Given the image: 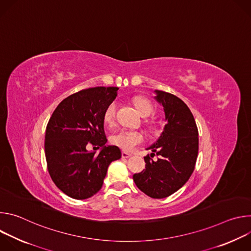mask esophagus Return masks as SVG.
<instances>
[{"label": "esophagus", "mask_w": 251, "mask_h": 251, "mask_svg": "<svg viewBox=\"0 0 251 251\" xmlns=\"http://www.w3.org/2000/svg\"><path fill=\"white\" fill-rule=\"evenodd\" d=\"M132 155L131 154H129V153H127V152H122V158L123 159H128V158H130Z\"/></svg>", "instance_id": "esophagus-1"}]
</instances>
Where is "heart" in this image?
Returning a JSON list of instances; mask_svg holds the SVG:
<instances>
[{
    "label": "heart",
    "instance_id": "heart-1",
    "mask_svg": "<svg viewBox=\"0 0 251 251\" xmlns=\"http://www.w3.org/2000/svg\"><path fill=\"white\" fill-rule=\"evenodd\" d=\"M135 105L137 107V110L140 113L142 117H149L154 112V107L152 103L143 97H138L135 99ZM116 109H117V103L116 101H112L108 106L106 107V109L103 114V120L105 124L112 125L114 123L115 115H116ZM114 145L118 146L119 148L125 150V151H132L137 145L141 144L143 142V135L138 131H132V130H122L118 132L117 134L112 136L111 139Z\"/></svg>",
    "mask_w": 251,
    "mask_h": 251
}]
</instances>
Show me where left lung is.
I'll use <instances>...</instances> for the list:
<instances>
[{
	"mask_svg": "<svg viewBox=\"0 0 251 251\" xmlns=\"http://www.w3.org/2000/svg\"><path fill=\"white\" fill-rule=\"evenodd\" d=\"M154 99L163 107L166 125L145 157L146 169L134 174L133 180L143 193L153 199L167 198L180 190L194 172L198 151L199 132L187 104L178 97L161 90L154 91Z\"/></svg>",
	"mask_w": 251,
	"mask_h": 251,
	"instance_id": "8db88e82",
	"label": "left lung"
}]
</instances>
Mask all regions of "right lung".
Segmentation results:
<instances>
[{"label": "right lung", "mask_w": 251, "mask_h": 251, "mask_svg": "<svg viewBox=\"0 0 251 251\" xmlns=\"http://www.w3.org/2000/svg\"><path fill=\"white\" fill-rule=\"evenodd\" d=\"M118 87H93L63 99L53 111L46 130L45 152L55 186L66 196L85 200L102 187L111 162L121 158L117 146L105 145L103 114L117 96ZM90 141L101 147L89 152Z\"/></svg>", "instance_id": "obj_1"}]
</instances>
